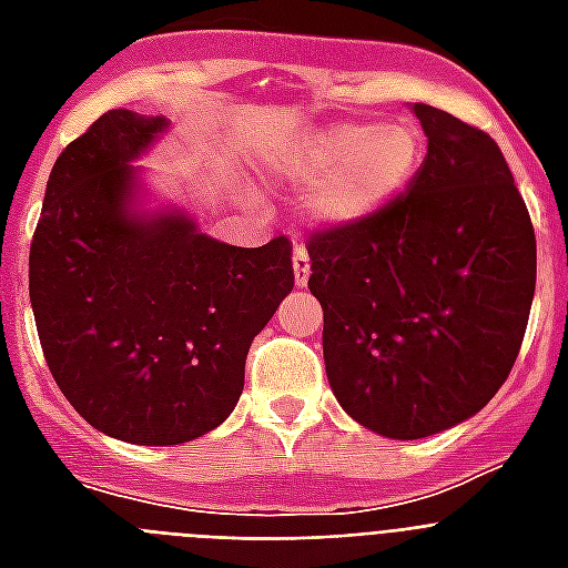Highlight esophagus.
<instances>
[{
	"label": "esophagus",
	"mask_w": 568,
	"mask_h": 568,
	"mask_svg": "<svg viewBox=\"0 0 568 568\" xmlns=\"http://www.w3.org/2000/svg\"><path fill=\"white\" fill-rule=\"evenodd\" d=\"M292 267H294V285H297V288H306V283H310V253H306L303 247H294Z\"/></svg>",
	"instance_id": "1"
}]
</instances>
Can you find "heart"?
<instances>
[{
    "label": "heart",
    "mask_w": 568,
    "mask_h": 568,
    "mask_svg": "<svg viewBox=\"0 0 568 568\" xmlns=\"http://www.w3.org/2000/svg\"><path fill=\"white\" fill-rule=\"evenodd\" d=\"M424 162L422 132L409 123H327L265 153V176L297 189L315 182L303 214L315 226H356L395 203Z\"/></svg>",
    "instance_id": "heart-1"
}]
</instances>
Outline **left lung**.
I'll return each mask as SVG.
<instances>
[{
  "mask_svg": "<svg viewBox=\"0 0 568 568\" xmlns=\"http://www.w3.org/2000/svg\"><path fill=\"white\" fill-rule=\"evenodd\" d=\"M413 114L427 135L413 185L306 244L333 395L386 439L480 413L519 356L537 288V239L498 144L424 102Z\"/></svg>",
  "mask_w": 568,
  "mask_h": 568,
  "instance_id": "8db88e82",
  "label": "left lung"
}]
</instances>
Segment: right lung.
<instances>
[{
	"mask_svg": "<svg viewBox=\"0 0 568 568\" xmlns=\"http://www.w3.org/2000/svg\"><path fill=\"white\" fill-rule=\"evenodd\" d=\"M168 118L114 109L58 155L31 239L43 356L84 422L180 445L230 418L250 342L294 288L285 235L232 247L180 205L146 209L135 162Z\"/></svg>",
	"mask_w": 568,
	"mask_h": 568,
	"instance_id": "right-lung-1",
	"label": "right lung"
}]
</instances>
